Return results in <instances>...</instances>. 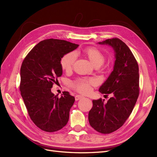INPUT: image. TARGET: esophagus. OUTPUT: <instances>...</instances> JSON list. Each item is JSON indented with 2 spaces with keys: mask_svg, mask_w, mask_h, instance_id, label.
I'll return each mask as SVG.
<instances>
[{
  "mask_svg": "<svg viewBox=\"0 0 157 157\" xmlns=\"http://www.w3.org/2000/svg\"><path fill=\"white\" fill-rule=\"evenodd\" d=\"M75 100H76V101H78V100H80V99L83 98V96L80 95H75Z\"/></svg>",
  "mask_w": 157,
  "mask_h": 157,
  "instance_id": "1",
  "label": "esophagus"
}]
</instances>
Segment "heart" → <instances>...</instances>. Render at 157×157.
I'll use <instances>...</instances> for the list:
<instances>
[{"label":"heart","instance_id":"heart-1","mask_svg":"<svg viewBox=\"0 0 157 157\" xmlns=\"http://www.w3.org/2000/svg\"><path fill=\"white\" fill-rule=\"evenodd\" d=\"M83 54L87 57L90 62L95 67H100L105 60V54L99 48L94 47H88L83 50ZM76 60V55L71 52L64 55L60 60L62 69L65 71L69 72L73 69ZM95 81L93 79L78 78L71 83L72 87L81 94H88L91 91V86L95 85Z\"/></svg>","mask_w":157,"mask_h":157}]
</instances>
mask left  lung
I'll return each mask as SVG.
<instances>
[{
    "instance_id": "left-lung-1",
    "label": "left lung",
    "mask_w": 157,
    "mask_h": 157,
    "mask_svg": "<svg viewBox=\"0 0 157 157\" xmlns=\"http://www.w3.org/2000/svg\"><path fill=\"white\" fill-rule=\"evenodd\" d=\"M99 44L109 45L115 51L113 71L99 91L113 96L106 102L101 98L93 100L88 120L91 127L102 134L120 128L130 116L140 93L138 64L128 46L117 37Z\"/></svg>"
}]
</instances>
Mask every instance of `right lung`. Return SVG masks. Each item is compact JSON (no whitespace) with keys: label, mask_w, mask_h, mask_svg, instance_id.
<instances>
[{"label":"right lung","mask_w":157,"mask_h":157,"mask_svg":"<svg viewBox=\"0 0 157 157\" xmlns=\"http://www.w3.org/2000/svg\"><path fill=\"white\" fill-rule=\"evenodd\" d=\"M78 47L66 40H43L28 53L21 65V94L31 120L42 131L56 132L68 122L75 97L68 91L59 97L51 92V88L62 75V57Z\"/></svg>","instance_id":"obj_1"}]
</instances>
